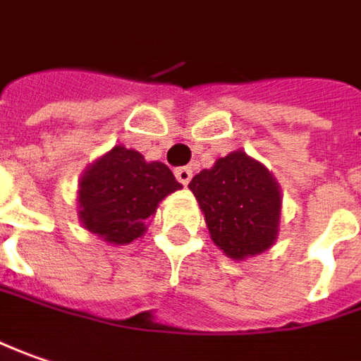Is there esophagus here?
Wrapping results in <instances>:
<instances>
[{
    "label": "esophagus",
    "instance_id": "1",
    "mask_svg": "<svg viewBox=\"0 0 361 361\" xmlns=\"http://www.w3.org/2000/svg\"><path fill=\"white\" fill-rule=\"evenodd\" d=\"M176 178H178L180 183L188 185L190 180H192V169H190V167H178V169H176Z\"/></svg>",
    "mask_w": 361,
    "mask_h": 361
}]
</instances>
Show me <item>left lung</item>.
Listing matches in <instances>:
<instances>
[{
	"mask_svg": "<svg viewBox=\"0 0 361 361\" xmlns=\"http://www.w3.org/2000/svg\"><path fill=\"white\" fill-rule=\"evenodd\" d=\"M196 196L214 244L228 259L269 250L279 236L281 190L273 173L244 151L220 157L188 185Z\"/></svg>",
	"mask_w": 361,
	"mask_h": 361,
	"instance_id": "8db88e82",
	"label": "left lung"
}]
</instances>
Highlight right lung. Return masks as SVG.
Masks as SVG:
<instances>
[{
    "label": "right lung",
    "instance_id": "right-lung-1",
    "mask_svg": "<svg viewBox=\"0 0 361 361\" xmlns=\"http://www.w3.org/2000/svg\"><path fill=\"white\" fill-rule=\"evenodd\" d=\"M180 188L165 164L145 161L139 151L115 145L82 173L78 218L102 240L129 244L145 234L159 202Z\"/></svg>",
    "mask_w": 361,
    "mask_h": 361
}]
</instances>
